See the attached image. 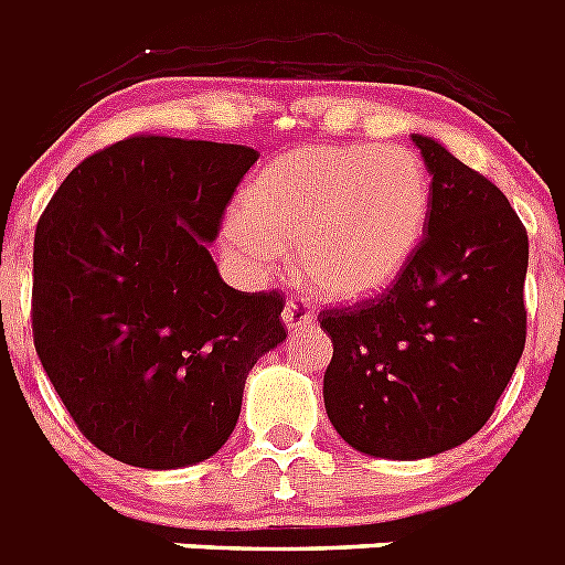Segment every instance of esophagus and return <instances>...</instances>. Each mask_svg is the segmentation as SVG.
Returning <instances> with one entry per match:
<instances>
[{"instance_id": "obj_1", "label": "esophagus", "mask_w": 565, "mask_h": 565, "mask_svg": "<svg viewBox=\"0 0 565 565\" xmlns=\"http://www.w3.org/2000/svg\"><path fill=\"white\" fill-rule=\"evenodd\" d=\"M313 319H317V313H313V308L308 306L306 299L288 297L286 311H282V322H286L288 331H302V328H311Z\"/></svg>"}]
</instances>
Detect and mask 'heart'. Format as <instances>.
I'll return each instance as SVG.
<instances>
[{"instance_id": "obj_1", "label": "heart", "mask_w": 565, "mask_h": 565, "mask_svg": "<svg viewBox=\"0 0 565 565\" xmlns=\"http://www.w3.org/2000/svg\"><path fill=\"white\" fill-rule=\"evenodd\" d=\"M430 221V174L416 152L373 143H317L282 154L246 186L221 228L232 257L274 271L299 246L317 294L364 302L407 271Z\"/></svg>"}]
</instances>
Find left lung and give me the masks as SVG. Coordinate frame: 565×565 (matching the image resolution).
<instances>
[{"label": "left lung", "instance_id": "obj_1", "mask_svg": "<svg viewBox=\"0 0 565 565\" xmlns=\"http://www.w3.org/2000/svg\"><path fill=\"white\" fill-rule=\"evenodd\" d=\"M411 138L433 174L427 237L382 297L319 313L333 342L328 418L353 450L393 461L476 436L526 344L521 217L450 149Z\"/></svg>", "mask_w": 565, "mask_h": 565}]
</instances>
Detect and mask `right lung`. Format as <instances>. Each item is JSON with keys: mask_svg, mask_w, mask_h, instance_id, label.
Segmentation results:
<instances>
[{"mask_svg": "<svg viewBox=\"0 0 565 565\" xmlns=\"http://www.w3.org/2000/svg\"><path fill=\"white\" fill-rule=\"evenodd\" d=\"M259 154L132 135L89 154L33 239V342L78 430L178 469L232 436L246 376L286 339L282 297L226 286L209 243Z\"/></svg>", "mask_w": 565, "mask_h": 565, "instance_id": "1", "label": "right lung"}]
</instances>
